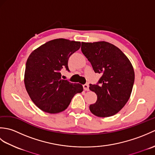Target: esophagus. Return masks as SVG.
Segmentation results:
<instances>
[{
	"label": "esophagus",
	"mask_w": 155,
	"mask_h": 155,
	"mask_svg": "<svg viewBox=\"0 0 155 155\" xmlns=\"http://www.w3.org/2000/svg\"><path fill=\"white\" fill-rule=\"evenodd\" d=\"M83 88H84V91H89V87H88V85L87 84H85L83 85Z\"/></svg>",
	"instance_id": "34e87169"
}]
</instances>
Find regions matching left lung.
I'll use <instances>...</instances> for the list:
<instances>
[{"label":"left lung","instance_id":"8db88e82","mask_svg":"<svg viewBox=\"0 0 155 155\" xmlns=\"http://www.w3.org/2000/svg\"><path fill=\"white\" fill-rule=\"evenodd\" d=\"M81 51L94 71L102 75L97 84H90V90L97 96L90 110L98 117L113 116L124 107L132 93L133 65L119 48L108 42H82Z\"/></svg>","mask_w":155,"mask_h":155}]
</instances>
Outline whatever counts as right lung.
I'll return each instance as SVG.
<instances>
[{
    "mask_svg": "<svg viewBox=\"0 0 155 155\" xmlns=\"http://www.w3.org/2000/svg\"><path fill=\"white\" fill-rule=\"evenodd\" d=\"M81 47V42L54 39L32 51L25 72L26 90L41 110L55 114L67 109L72 98L83 91V85L61 78V70L68 71L69 57Z\"/></svg>",
    "mask_w": 155,
    "mask_h": 155,
    "instance_id": "1",
    "label": "right lung"
}]
</instances>
